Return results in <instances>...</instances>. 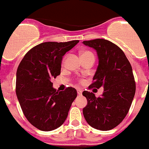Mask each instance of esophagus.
I'll return each instance as SVG.
<instances>
[{
  "mask_svg": "<svg viewBox=\"0 0 149 149\" xmlns=\"http://www.w3.org/2000/svg\"><path fill=\"white\" fill-rule=\"evenodd\" d=\"M77 92H78V95H81L82 91H81V90H78V91H77Z\"/></svg>",
  "mask_w": 149,
  "mask_h": 149,
  "instance_id": "obj_1",
  "label": "esophagus"
}]
</instances>
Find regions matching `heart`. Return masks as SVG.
Wrapping results in <instances>:
<instances>
[{
	"label": "heart",
	"instance_id": "heart-1",
	"mask_svg": "<svg viewBox=\"0 0 149 149\" xmlns=\"http://www.w3.org/2000/svg\"><path fill=\"white\" fill-rule=\"evenodd\" d=\"M84 55H93L92 54V53L90 52H81V56H84Z\"/></svg>",
	"mask_w": 149,
	"mask_h": 149
}]
</instances>
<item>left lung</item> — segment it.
<instances>
[{"mask_svg": "<svg viewBox=\"0 0 149 149\" xmlns=\"http://www.w3.org/2000/svg\"><path fill=\"white\" fill-rule=\"evenodd\" d=\"M83 44L96 50L98 65L88 87L104 88L101 97L84 91L88 104L83 115L92 128L108 131L118 125L128 114L135 94V81L128 58L119 47L105 39L84 41Z\"/></svg>", "mask_w": 149, "mask_h": 149, "instance_id": "8db88e82", "label": "left lung"}]
</instances>
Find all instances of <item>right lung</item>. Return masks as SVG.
Listing matches in <instances>:
<instances>
[{
    "label": "right lung",
    "instance_id": "add662e5",
    "mask_svg": "<svg viewBox=\"0 0 149 149\" xmlns=\"http://www.w3.org/2000/svg\"><path fill=\"white\" fill-rule=\"evenodd\" d=\"M78 42L41 43L27 52L17 68V97L26 118L39 130L60 127L77 97L75 88L57 91L51 80L61 74L63 56Z\"/></svg>",
    "mask_w": 149,
    "mask_h": 149
}]
</instances>
